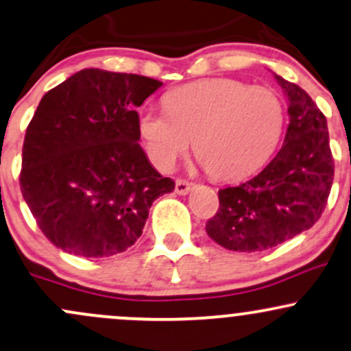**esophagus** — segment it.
Segmentation results:
<instances>
[{"mask_svg":"<svg viewBox=\"0 0 351 351\" xmlns=\"http://www.w3.org/2000/svg\"><path fill=\"white\" fill-rule=\"evenodd\" d=\"M191 186H193V184H191L190 182H186V180H176L175 191L178 195H186V193H190Z\"/></svg>","mask_w":351,"mask_h":351,"instance_id":"1","label":"esophagus"}]
</instances>
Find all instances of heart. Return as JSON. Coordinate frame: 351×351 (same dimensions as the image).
<instances>
[{
  "mask_svg": "<svg viewBox=\"0 0 351 351\" xmlns=\"http://www.w3.org/2000/svg\"><path fill=\"white\" fill-rule=\"evenodd\" d=\"M165 111L146 108L138 132L146 155L161 171H171L195 141L196 158L217 180H240L263 167L285 128L280 96L265 86L213 78L175 88Z\"/></svg>",
  "mask_w": 351,
  "mask_h": 351,
  "instance_id": "obj_1",
  "label": "heart"
}]
</instances>
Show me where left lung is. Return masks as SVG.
<instances>
[{
  "instance_id": "left-lung-1",
  "label": "left lung",
  "mask_w": 351,
  "mask_h": 351,
  "mask_svg": "<svg viewBox=\"0 0 351 351\" xmlns=\"http://www.w3.org/2000/svg\"><path fill=\"white\" fill-rule=\"evenodd\" d=\"M288 98L285 143L255 178L218 191L206 233L233 252H263L311 228L332 190L335 163L326 118L298 84L275 75Z\"/></svg>"
}]
</instances>
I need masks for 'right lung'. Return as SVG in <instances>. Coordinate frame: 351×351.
<instances>
[{
	"mask_svg": "<svg viewBox=\"0 0 351 351\" xmlns=\"http://www.w3.org/2000/svg\"><path fill=\"white\" fill-rule=\"evenodd\" d=\"M161 82L86 68L49 90L26 128L19 186L53 245L83 258L125 252L171 193L140 143L136 108Z\"/></svg>",
	"mask_w": 351,
	"mask_h": 351,
	"instance_id": "add662e5",
	"label": "right lung"
}]
</instances>
